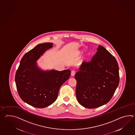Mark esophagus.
<instances>
[{"label":"esophagus","mask_w":135,"mask_h":135,"mask_svg":"<svg viewBox=\"0 0 135 135\" xmlns=\"http://www.w3.org/2000/svg\"><path fill=\"white\" fill-rule=\"evenodd\" d=\"M75 70H72L71 71V75L72 76H73L75 75Z\"/></svg>","instance_id":"34e87169"}]
</instances>
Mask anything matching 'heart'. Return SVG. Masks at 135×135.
I'll use <instances>...</instances> for the list:
<instances>
[{"mask_svg": "<svg viewBox=\"0 0 135 135\" xmlns=\"http://www.w3.org/2000/svg\"><path fill=\"white\" fill-rule=\"evenodd\" d=\"M82 53V52H78V54H80Z\"/></svg>", "mask_w": 135, "mask_h": 135, "instance_id": "b5f03b06", "label": "heart"}]
</instances>
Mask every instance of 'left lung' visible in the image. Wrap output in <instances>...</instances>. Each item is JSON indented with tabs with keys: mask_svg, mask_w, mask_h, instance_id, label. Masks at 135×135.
I'll list each match as a JSON object with an SVG mask.
<instances>
[{
	"mask_svg": "<svg viewBox=\"0 0 135 135\" xmlns=\"http://www.w3.org/2000/svg\"><path fill=\"white\" fill-rule=\"evenodd\" d=\"M75 78L79 103L85 108H98L111 100L119 85V65L115 57L99 45L91 60L82 63Z\"/></svg>",
	"mask_w": 135,
	"mask_h": 135,
	"instance_id": "8db88e82",
	"label": "left lung"
}]
</instances>
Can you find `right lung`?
Returning <instances> with one entry per match:
<instances>
[{"label": "right lung", "instance_id": "1", "mask_svg": "<svg viewBox=\"0 0 135 135\" xmlns=\"http://www.w3.org/2000/svg\"><path fill=\"white\" fill-rule=\"evenodd\" d=\"M53 45L51 42L39 44L25 54L15 74L19 95L24 102L35 108H46L53 104L60 87L71 75L70 70L45 72L37 66L36 60Z\"/></svg>", "mask_w": 135, "mask_h": 135}]
</instances>
